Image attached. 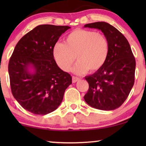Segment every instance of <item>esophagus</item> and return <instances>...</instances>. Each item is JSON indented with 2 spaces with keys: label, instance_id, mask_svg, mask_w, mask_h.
Returning a JSON list of instances; mask_svg holds the SVG:
<instances>
[{
  "label": "esophagus",
  "instance_id": "obj_1",
  "mask_svg": "<svg viewBox=\"0 0 146 146\" xmlns=\"http://www.w3.org/2000/svg\"><path fill=\"white\" fill-rule=\"evenodd\" d=\"M78 80H80V78H78V77H76V76H72V82L73 83H75V82H76L77 81H78Z\"/></svg>",
  "mask_w": 146,
  "mask_h": 146
}]
</instances>
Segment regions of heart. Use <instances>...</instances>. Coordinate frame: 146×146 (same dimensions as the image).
I'll return each mask as SVG.
<instances>
[{
    "mask_svg": "<svg viewBox=\"0 0 146 146\" xmlns=\"http://www.w3.org/2000/svg\"><path fill=\"white\" fill-rule=\"evenodd\" d=\"M65 43L57 42L52 54L57 64L63 71H68L74 62H78L72 71L83 74L88 70H99L106 60L109 53V43L104 35L95 31L76 29L66 37Z\"/></svg>",
    "mask_w": 146,
    "mask_h": 146,
    "instance_id": "1",
    "label": "heart"
}]
</instances>
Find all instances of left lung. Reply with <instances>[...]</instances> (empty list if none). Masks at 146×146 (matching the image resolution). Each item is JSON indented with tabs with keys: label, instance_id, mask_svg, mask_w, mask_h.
<instances>
[{
	"label": "left lung",
	"instance_id": "obj_1",
	"mask_svg": "<svg viewBox=\"0 0 146 146\" xmlns=\"http://www.w3.org/2000/svg\"><path fill=\"white\" fill-rule=\"evenodd\" d=\"M84 27L97 29L108 41L109 53L105 63L97 72L85 77L89 88L84 98L94 108L113 110L124 102L135 80V60L125 37L113 26L96 22Z\"/></svg>",
	"mask_w": 146,
	"mask_h": 146
}]
</instances>
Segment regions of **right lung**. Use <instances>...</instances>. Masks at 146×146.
<instances>
[{"mask_svg":"<svg viewBox=\"0 0 146 146\" xmlns=\"http://www.w3.org/2000/svg\"><path fill=\"white\" fill-rule=\"evenodd\" d=\"M69 29L37 26L20 40L10 58L12 94L24 109L34 114L45 115L57 109L72 84L70 74L58 66L52 54L60 36Z\"/></svg>","mask_w":146,"mask_h":146,"instance_id":"obj_1","label":"right lung"}]
</instances>
